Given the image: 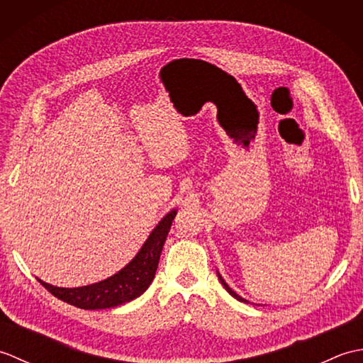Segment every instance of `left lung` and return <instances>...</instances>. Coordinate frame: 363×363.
<instances>
[{"label": "left lung", "instance_id": "1", "mask_svg": "<svg viewBox=\"0 0 363 363\" xmlns=\"http://www.w3.org/2000/svg\"><path fill=\"white\" fill-rule=\"evenodd\" d=\"M218 277H220V282L223 284V287H225V289L228 290V293H229V295H230V296H234V298H235V299H238V301H243V303H248V301H246V299H243L242 296H238V295H237V293H235L234 290H230V287H229V285H228V284H226L225 281H223V277H221L220 274H218Z\"/></svg>", "mask_w": 363, "mask_h": 363}]
</instances>
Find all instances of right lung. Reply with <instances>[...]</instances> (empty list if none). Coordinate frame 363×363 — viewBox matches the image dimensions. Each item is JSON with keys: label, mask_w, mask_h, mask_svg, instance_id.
I'll list each match as a JSON object with an SVG mask.
<instances>
[{"label": "right lung", "mask_w": 363, "mask_h": 363, "mask_svg": "<svg viewBox=\"0 0 363 363\" xmlns=\"http://www.w3.org/2000/svg\"><path fill=\"white\" fill-rule=\"evenodd\" d=\"M174 217L176 211L167 213L164 220L154 228L148 240L145 242L137 256L121 272L113 274L109 279L78 289L54 287V285L46 284L40 279H38V282L51 295L62 299L64 303L79 307V309H109V307L129 303V301L140 296L152 282L159 265L162 248H164V243L167 240V235L169 233V228H172Z\"/></svg>", "instance_id": "add662e5"}]
</instances>
